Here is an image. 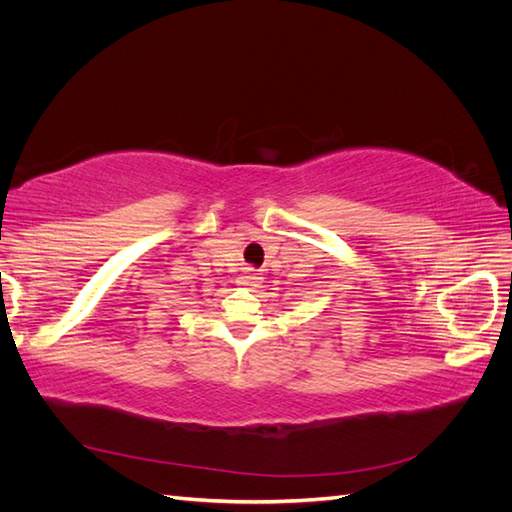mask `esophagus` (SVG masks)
Returning a JSON list of instances; mask_svg holds the SVG:
<instances>
[{
  "label": "esophagus",
  "instance_id": "1",
  "mask_svg": "<svg viewBox=\"0 0 512 512\" xmlns=\"http://www.w3.org/2000/svg\"><path fill=\"white\" fill-rule=\"evenodd\" d=\"M239 284L245 288H258L260 286V277L252 267H245L243 273L239 275Z\"/></svg>",
  "mask_w": 512,
  "mask_h": 512
}]
</instances>
